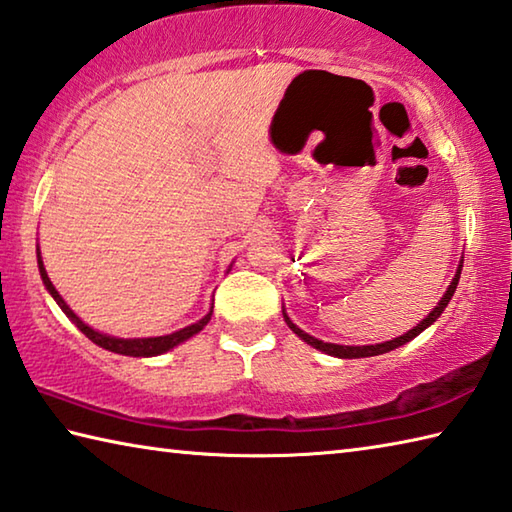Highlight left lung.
<instances>
[{
    "label": "left lung",
    "mask_w": 512,
    "mask_h": 512,
    "mask_svg": "<svg viewBox=\"0 0 512 512\" xmlns=\"http://www.w3.org/2000/svg\"><path fill=\"white\" fill-rule=\"evenodd\" d=\"M461 267H464V265L459 263L455 278H452V283L448 285L446 294H443V298H441V301L437 303L435 310H432L426 318H423V321H421L417 327H412L410 332H406L403 336H397V339H392V341L376 343V345H336V343H323V341L314 339V336H310L307 332H303L301 327H296L292 321H289V316L283 312V316H285V323L289 325V330H292L296 336H301V339H303L307 345H312V347H316V350H321V352L330 354V356H339V359H363V356H379V354H385V352L394 350V347L406 345L408 341H412V339H414V336H419L423 330H426V327H430L432 323L437 321V318L443 314V310H446V307H448L452 294H455L457 283H459V276H461Z\"/></svg>",
    "instance_id": "obj_1"
}]
</instances>
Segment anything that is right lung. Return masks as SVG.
Here are the masks:
<instances>
[{"label":"right lung","instance_id":"obj_1","mask_svg":"<svg viewBox=\"0 0 512 512\" xmlns=\"http://www.w3.org/2000/svg\"><path fill=\"white\" fill-rule=\"evenodd\" d=\"M37 265H40V276H42V281H44V285H46V289H48V294H51V296L55 298V303L60 305V310H62L66 316H69L71 321L77 325V330H80L82 334H86V339H91L95 345H100V347H104V350L115 352V354H124V356H158V354H162V352H169L171 347H176V345H180L182 341H187V339H191V336H194V334H198V332L202 330V327H205V325L209 323L211 312H214V310H209V314L202 316L198 323L182 327V330L173 332V334H167V336H151V339H118V336H106V334H102V332H95L93 327H89L84 321H80V316H77V314L71 310V307L64 303V298H62L60 294H57V289L53 287L51 278H48L46 269H44L40 249H37Z\"/></svg>","mask_w":512,"mask_h":512}]
</instances>
